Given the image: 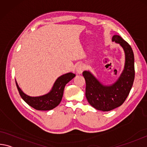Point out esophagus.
Masks as SVG:
<instances>
[{
    "label": "esophagus",
    "instance_id": "esophagus-1",
    "mask_svg": "<svg viewBox=\"0 0 147 147\" xmlns=\"http://www.w3.org/2000/svg\"><path fill=\"white\" fill-rule=\"evenodd\" d=\"M83 69H84V67L82 66V65L79 64V65H77V67H76V72H77L78 73L80 74V73H82Z\"/></svg>",
    "mask_w": 147,
    "mask_h": 147
}]
</instances>
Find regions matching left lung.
<instances>
[{
  "instance_id": "left-lung-1",
  "label": "left lung",
  "mask_w": 147,
  "mask_h": 147,
  "mask_svg": "<svg viewBox=\"0 0 147 147\" xmlns=\"http://www.w3.org/2000/svg\"><path fill=\"white\" fill-rule=\"evenodd\" d=\"M113 41L120 44L125 55L124 69L118 80L111 86H104L89 71L82 73L86 81V97L88 103L102 111H110L122 105L129 94L135 78L134 55L131 47L118 35L113 36Z\"/></svg>"
}]
</instances>
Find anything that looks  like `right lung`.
<instances>
[{
	"mask_svg": "<svg viewBox=\"0 0 147 147\" xmlns=\"http://www.w3.org/2000/svg\"><path fill=\"white\" fill-rule=\"evenodd\" d=\"M75 74L69 73L63 74L55 81L52 90L48 94L39 97H31L23 93L16 82V86L22 98L32 108L38 111H50L56 107L60 103L65 85L71 80Z\"/></svg>",
	"mask_w": 147,
	"mask_h": 147,
	"instance_id": "add662e5",
	"label": "right lung"
}]
</instances>
